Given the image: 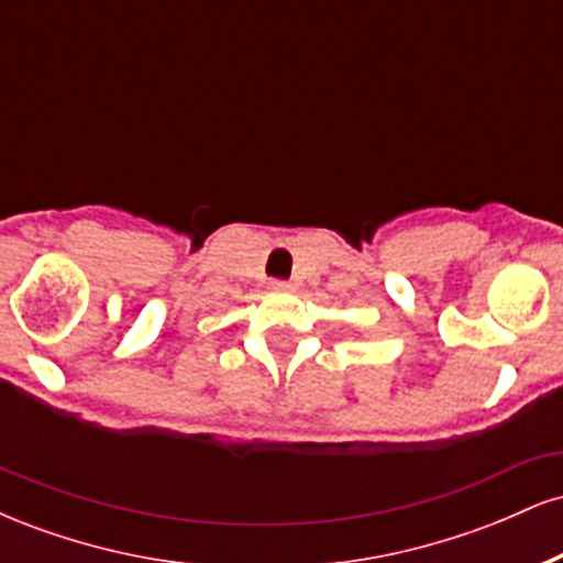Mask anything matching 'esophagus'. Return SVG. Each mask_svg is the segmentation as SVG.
<instances>
[{"label": "esophagus", "mask_w": 563, "mask_h": 563, "mask_svg": "<svg viewBox=\"0 0 563 563\" xmlns=\"http://www.w3.org/2000/svg\"><path fill=\"white\" fill-rule=\"evenodd\" d=\"M269 288H273V290H290V283L288 280H277V277H275V280H269Z\"/></svg>", "instance_id": "1"}]
</instances>
